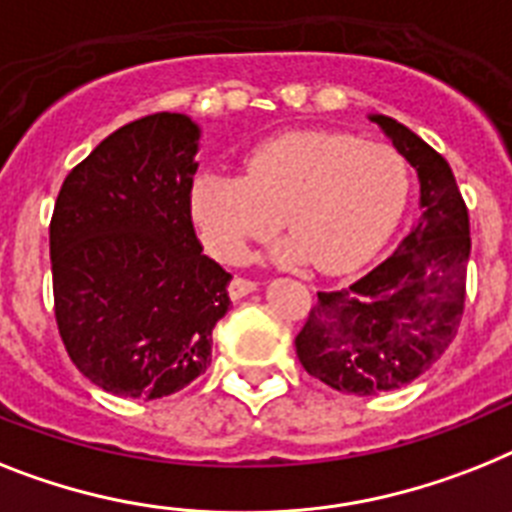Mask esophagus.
I'll return each instance as SVG.
<instances>
[{
    "mask_svg": "<svg viewBox=\"0 0 512 512\" xmlns=\"http://www.w3.org/2000/svg\"><path fill=\"white\" fill-rule=\"evenodd\" d=\"M256 280H248V277H232L230 282V298L232 301H240V298H246L248 293L256 290Z\"/></svg>",
    "mask_w": 512,
    "mask_h": 512,
    "instance_id": "esophagus-1",
    "label": "esophagus"
}]
</instances>
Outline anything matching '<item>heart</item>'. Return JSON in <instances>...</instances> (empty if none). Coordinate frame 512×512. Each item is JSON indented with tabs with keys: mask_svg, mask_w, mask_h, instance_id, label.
I'll return each instance as SVG.
<instances>
[{
	"mask_svg": "<svg viewBox=\"0 0 512 512\" xmlns=\"http://www.w3.org/2000/svg\"><path fill=\"white\" fill-rule=\"evenodd\" d=\"M408 196V170L384 143L340 133H293L266 141L243 162V177H198L193 217L206 248L240 261L277 227L290 232L282 259L345 272L382 246Z\"/></svg>",
	"mask_w": 512,
	"mask_h": 512,
	"instance_id": "b5f03b06",
	"label": "heart"
}]
</instances>
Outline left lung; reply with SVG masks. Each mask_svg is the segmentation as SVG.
<instances>
[{
	"instance_id": "left-lung-1",
	"label": "left lung",
	"mask_w": 512,
	"mask_h": 512,
	"mask_svg": "<svg viewBox=\"0 0 512 512\" xmlns=\"http://www.w3.org/2000/svg\"><path fill=\"white\" fill-rule=\"evenodd\" d=\"M371 120L418 172L424 214L369 274L319 293L295 337L311 377L361 398L405 387L455 340L471 253L466 201L445 156L392 117Z\"/></svg>"
}]
</instances>
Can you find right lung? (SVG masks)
Returning a JSON list of instances; mask_svg holds the SVG:
<instances>
[{"instance_id":"right-lung-1","label":"right lung","mask_w":512,"mask_h":512,"mask_svg":"<svg viewBox=\"0 0 512 512\" xmlns=\"http://www.w3.org/2000/svg\"><path fill=\"white\" fill-rule=\"evenodd\" d=\"M198 125L156 112L70 170L49 225L54 319L70 361L120 398L180 392L211 363L232 274L193 227Z\"/></svg>"}]
</instances>
